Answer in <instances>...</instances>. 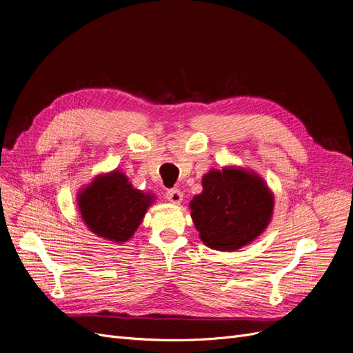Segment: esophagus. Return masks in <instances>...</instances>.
I'll return each instance as SVG.
<instances>
[{"mask_svg": "<svg viewBox=\"0 0 353 353\" xmlns=\"http://www.w3.org/2000/svg\"><path fill=\"white\" fill-rule=\"evenodd\" d=\"M165 197H166L168 201L174 203V205H178V203H179L181 200H183V193H181V191H179L178 188H170V190L166 191Z\"/></svg>", "mask_w": 353, "mask_h": 353, "instance_id": "34e87169", "label": "esophagus"}]
</instances>
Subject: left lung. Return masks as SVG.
Here are the masks:
<instances>
[{
    "label": "left lung",
    "instance_id": "1",
    "mask_svg": "<svg viewBox=\"0 0 353 353\" xmlns=\"http://www.w3.org/2000/svg\"><path fill=\"white\" fill-rule=\"evenodd\" d=\"M190 203L200 239L216 250H237L266 228L274 199L263 181L243 169H212Z\"/></svg>",
    "mask_w": 353,
    "mask_h": 353
}]
</instances>
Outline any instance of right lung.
<instances>
[{
    "label": "right lung",
    "instance_id": "right-lung-1",
    "mask_svg": "<svg viewBox=\"0 0 353 353\" xmlns=\"http://www.w3.org/2000/svg\"><path fill=\"white\" fill-rule=\"evenodd\" d=\"M152 196L135 190L122 172L97 176L78 197L87 227L99 237L122 243L140 225Z\"/></svg>",
    "mask_w": 353,
    "mask_h": 353
}]
</instances>
